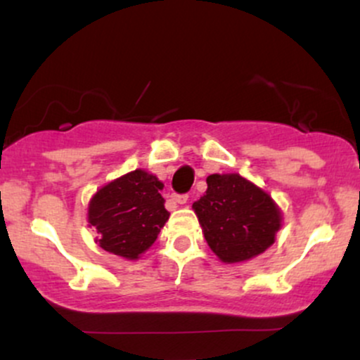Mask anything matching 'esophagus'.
Here are the masks:
<instances>
[{"label":"esophagus","instance_id":"1","mask_svg":"<svg viewBox=\"0 0 360 360\" xmlns=\"http://www.w3.org/2000/svg\"><path fill=\"white\" fill-rule=\"evenodd\" d=\"M188 194H174V196H172V200L176 201V203H179V205H184V203H188Z\"/></svg>","mask_w":360,"mask_h":360}]
</instances>
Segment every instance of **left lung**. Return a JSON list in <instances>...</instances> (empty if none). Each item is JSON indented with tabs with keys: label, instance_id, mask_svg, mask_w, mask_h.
I'll list each match as a JSON object with an SVG mask.
<instances>
[{
	"label": "left lung",
	"instance_id": "obj_1",
	"mask_svg": "<svg viewBox=\"0 0 360 360\" xmlns=\"http://www.w3.org/2000/svg\"><path fill=\"white\" fill-rule=\"evenodd\" d=\"M206 184L193 210L218 259L243 262L269 249L283 220L269 194L240 174H212Z\"/></svg>",
	"mask_w": 360,
	"mask_h": 360
}]
</instances>
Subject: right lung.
<instances>
[{"instance_id": "right-lung-1", "label": "right lung", "mask_w": 360, "mask_h": 360, "mask_svg": "<svg viewBox=\"0 0 360 360\" xmlns=\"http://www.w3.org/2000/svg\"><path fill=\"white\" fill-rule=\"evenodd\" d=\"M162 188L154 174L135 169L98 189L88 208L89 226L98 230V245L123 259H139L169 220Z\"/></svg>"}]
</instances>
